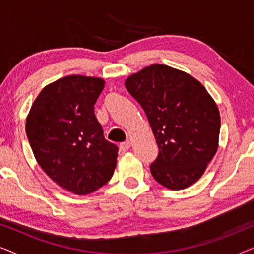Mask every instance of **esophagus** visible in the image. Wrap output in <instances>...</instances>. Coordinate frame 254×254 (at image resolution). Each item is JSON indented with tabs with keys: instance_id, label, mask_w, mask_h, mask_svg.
I'll list each match as a JSON object with an SVG mask.
<instances>
[{
	"instance_id": "obj_1",
	"label": "esophagus",
	"mask_w": 254,
	"mask_h": 254,
	"mask_svg": "<svg viewBox=\"0 0 254 254\" xmlns=\"http://www.w3.org/2000/svg\"><path fill=\"white\" fill-rule=\"evenodd\" d=\"M119 148H120V150H121V151H127L128 149L130 148V142H129V141L123 142V143H120Z\"/></svg>"
}]
</instances>
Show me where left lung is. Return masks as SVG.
<instances>
[{"instance_id": "8db88e82", "label": "left lung", "mask_w": 254, "mask_h": 254, "mask_svg": "<svg viewBox=\"0 0 254 254\" xmlns=\"http://www.w3.org/2000/svg\"><path fill=\"white\" fill-rule=\"evenodd\" d=\"M125 86L143 109L157 142L152 177L170 190L193 185L218 148L216 103L197 79L165 64L143 68L130 75Z\"/></svg>"}]
</instances>
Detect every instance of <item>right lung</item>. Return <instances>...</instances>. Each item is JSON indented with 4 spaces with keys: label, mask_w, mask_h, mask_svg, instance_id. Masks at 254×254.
Instances as JSON below:
<instances>
[{
    "label": "right lung",
    "mask_w": 254,
    "mask_h": 254,
    "mask_svg": "<svg viewBox=\"0 0 254 254\" xmlns=\"http://www.w3.org/2000/svg\"><path fill=\"white\" fill-rule=\"evenodd\" d=\"M105 81L70 75L41 90L26 118V135L38 164L62 189L77 195L111 179L118 147L105 140L95 105Z\"/></svg>",
    "instance_id": "1"
}]
</instances>
